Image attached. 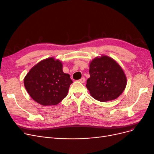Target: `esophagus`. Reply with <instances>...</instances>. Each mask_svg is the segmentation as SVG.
Returning <instances> with one entry per match:
<instances>
[{"mask_svg":"<svg viewBox=\"0 0 154 154\" xmlns=\"http://www.w3.org/2000/svg\"><path fill=\"white\" fill-rule=\"evenodd\" d=\"M79 82L81 83H85V78H82L80 80H79Z\"/></svg>","mask_w":154,"mask_h":154,"instance_id":"34e87169","label":"esophagus"}]
</instances>
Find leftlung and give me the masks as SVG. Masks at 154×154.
Instances as JSON below:
<instances>
[{
    "label": "left lung",
    "mask_w": 154,
    "mask_h": 154,
    "mask_svg": "<svg viewBox=\"0 0 154 154\" xmlns=\"http://www.w3.org/2000/svg\"><path fill=\"white\" fill-rule=\"evenodd\" d=\"M90 78L86 87L97 101L105 102L118 97L127 85V77L118 62L108 56L96 57L89 63Z\"/></svg>",
    "instance_id": "obj_1"
}]
</instances>
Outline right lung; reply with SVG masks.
Wrapping results in <instances>:
<instances>
[{
  "label": "right lung",
  "instance_id": "1",
  "mask_svg": "<svg viewBox=\"0 0 154 154\" xmlns=\"http://www.w3.org/2000/svg\"><path fill=\"white\" fill-rule=\"evenodd\" d=\"M59 60L51 57L42 60L32 67L24 79L29 96L44 106L58 104L67 95L72 83L69 74L63 72Z\"/></svg>",
  "mask_w": 154,
  "mask_h": 154
}]
</instances>
